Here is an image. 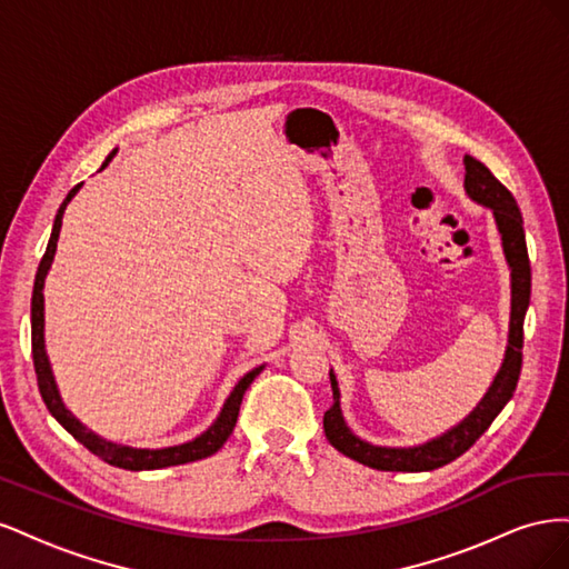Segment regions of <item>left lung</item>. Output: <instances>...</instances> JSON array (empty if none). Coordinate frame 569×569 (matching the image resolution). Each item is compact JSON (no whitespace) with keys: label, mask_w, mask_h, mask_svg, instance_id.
Returning a JSON list of instances; mask_svg holds the SVG:
<instances>
[{"label":"left lung","mask_w":569,"mask_h":569,"mask_svg":"<svg viewBox=\"0 0 569 569\" xmlns=\"http://www.w3.org/2000/svg\"><path fill=\"white\" fill-rule=\"evenodd\" d=\"M465 194L472 201L487 206L493 213L498 234H501V244L506 261L510 268V325H508V347L503 363L498 368L491 387L481 396V401L465 416L458 425L446 429L443 435L429 439L418 446H375L366 439H360L351 432V427L343 420L341 412V393L337 375L330 370L332 396L335 403L325 412L322 427L325 437L339 453L347 458L363 462L372 470H387V472H429L437 470L441 465H449L458 456H462L470 446L487 432L489 425L496 420L498 412L506 408L512 399L515 387L520 380L522 370V330H525V313L529 308L531 295V268L527 256L525 242V228H522V213L518 209V201L508 192V189L493 178L491 170L477 161L475 157H465Z\"/></svg>","instance_id":"1"}]
</instances>
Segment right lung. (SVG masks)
I'll list each match as a JSON object with an SVG mask.
<instances>
[{
    "mask_svg": "<svg viewBox=\"0 0 569 569\" xmlns=\"http://www.w3.org/2000/svg\"><path fill=\"white\" fill-rule=\"evenodd\" d=\"M113 153H116V149L109 153V159L104 161V166H101V168L109 166V161L113 159ZM78 189H80V184H76L71 192H68V197L63 199V203L59 206V213L54 218V228H51L47 251L42 256L38 274H36V287H32V303H30L32 363H36V375H38V387H40V393H42V401H44L47 410L57 418V422L66 429L68 435H73L84 446V449L92 451L97 458H101L104 462L113 465V468L134 470V472L137 470H161V468H170V465H184V462L209 458L232 435V429L237 425V416H239V406H242V399H244V391L249 389V385L256 380V377L261 375V370L266 366H258V368L249 370L242 377V380L234 385V389L230 391L226 403H222L218 418L213 420V425L209 429H206V432H201L192 441H184V443H178V446H166V449H132V446L107 441L104 437H99V435L92 432V429L84 427L61 401L54 372H51L47 349H44V295H42V291H44V278H47L51 261H54V253H57L63 211H66L68 201H71L78 194Z\"/></svg>",
    "mask_w": 569,
    "mask_h": 569,
    "instance_id": "right-lung-1",
    "label": "right lung"
}]
</instances>
